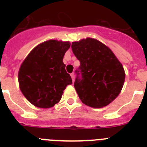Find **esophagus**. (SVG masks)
I'll use <instances>...</instances> for the list:
<instances>
[{
    "mask_svg": "<svg viewBox=\"0 0 147 147\" xmlns=\"http://www.w3.org/2000/svg\"><path fill=\"white\" fill-rule=\"evenodd\" d=\"M71 78H72V80H73V82H74V77H75V75H74V73H72L71 74Z\"/></svg>",
    "mask_w": 147,
    "mask_h": 147,
    "instance_id": "1",
    "label": "esophagus"
}]
</instances>
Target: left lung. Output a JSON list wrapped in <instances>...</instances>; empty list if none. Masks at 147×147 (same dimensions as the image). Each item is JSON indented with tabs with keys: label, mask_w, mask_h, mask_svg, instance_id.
Listing matches in <instances>:
<instances>
[{
	"label": "left lung",
	"mask_w": 147,
	"mask_h": 147,
	"mask_svg": "<svg viewBox=\"0 0 147 147\" xmlns=\"http://www.w3.org/2000/svg\"><path fill=\"white\" fill-rule=\"evenodd\" d=\"M71 49L80 62L74 88L82 103L93 108L108 105L124 85L125 72L121 63L107 45L96 39L73 42Z\"/></svg>",
	"instance_id": "8db88e82"
}]
</instances>
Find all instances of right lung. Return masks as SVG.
<instances>
[{
    "label": "right lung",
    "instance_id": "obj_1",
    "mask_svg": "<svg viewBox=\"0 0 147 147\" xmlns=\"http://www.w3.org/2000/svg\"><path fill=\"white\" fill-rule=\"evenodd\" d=\"M70 46L69 42L48 40L37 45L24 59L18 82L30 103L40 108H50L60 101L66 86L72 84L63 63Z\"/></svg>",
    "mask_w": 147,
    "mask_h": 147
}]
</instances>
